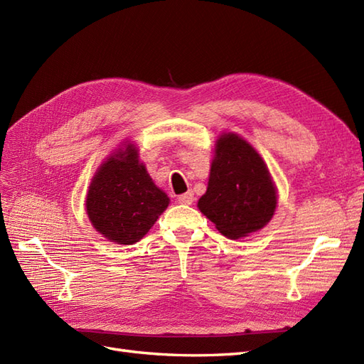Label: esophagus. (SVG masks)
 Here are the masks:
<instances>
[{
    "label": "esophagus",
    "mask_w": 364,
    "mask_h": 364,
    "mask_svg": "<svg viewBox=\"0 0 364 364\" xmlns=\"http://www.w3.org/2000/svg\"><path fill=\"white\" fill-rule=\"evenodd\" d=\"M178 200L182 205H193V202H194V193L188 191V193H185V194H181L178 197Z\"/></svg>",
    "instance_id": "34e87169"
}]
</instances>
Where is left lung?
I'll use <instances>...</instances> for the list:
<instances>
[{"instance_id": "obj_1", "label": "left lung", "mask_w": 364, "mask_h": 364, "mask_svg": "<svg viewBox=\"0 0 364 364\" xmlns=\"http://www.w3.org/2000/svg\"><path fill=\"white\" fill-rule=\"evenodd\" d=\"M277 205V185L259 153L234 132L218 135L200 213L220 234L238 240L266 226Z\"/></svg>"}]
</instances>
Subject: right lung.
<instances>
[{
  "mask_svg": "<svg viewBox=\"0 0 364 364\" xmlns=\"http://www.w3.org/2000/svg\"><path fill=\"white\" fill-rule=\"evenodd\" d=\"M170 203L155 185L135 142L124 141L92 176L86 214L98 234L117 245H135Z\"/></svg>",
  "mask_w": 364,
  "mask_h": 364,
  "instance_id": "add662e5",
  "label": "right lung"
}]
</instances>
